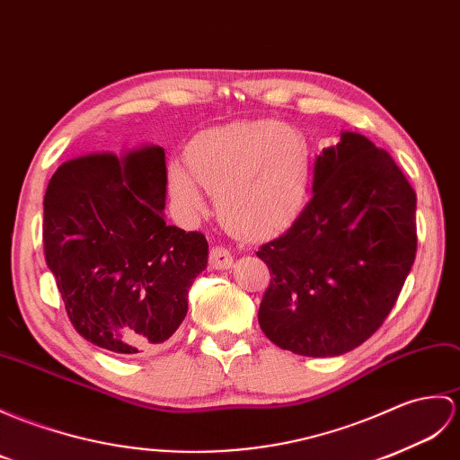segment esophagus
Here are the masks:
<instances>
[{
  "mask_svg": "<svg viewBox=\"0 0 460 460\" xmlns=\"http://www.w3.org/2000/svg\"><path fill=\"white\" fill-rule=\"evenodd\" d=\"M233 264V254L227 247H223V244H216V247H211L209 251V266L216 270H223V269H229Z\"/></svg>",
  "mask_w": 460,
  "mask_h": 460,
  "instance_id": "obj_1",
  "label": "esophagus"
}]
</instances>
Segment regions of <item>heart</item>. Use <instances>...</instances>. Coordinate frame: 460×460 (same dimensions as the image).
<instances>
[{"label":"heart","mask_w":460,"mask_h":460,"mask_svg":"<svg viewBox=\"0 0 460 460\" xmlns=\"http://www.w3.org/2000/svg\"><path fill=\"white\" fill-rule=\"evenodd\" d=\"M191 172L170 168V188L186 213L206 208L204 186L217 194L221 217L247 233L280 226L300 206L309 172L305 138L276 121L213 127L188 146Z\"/></svg>","instance_id":"obj_1"}]
</instances>
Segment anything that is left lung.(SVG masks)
<instances>
[{
  "instance_id": "1",
  "label": "left lung",
  "mask_w": 460,
  "mask_h": 460,
  "mask_svg": "<svg viewBox=\"0 0 460 460\" xmlns=\"http://www.w3.org/2000/svg\"><path fill=\"white\" fill-rule=\"evenodd\" d=\"M312 190L292 227L256 252L270 272L259 323L280 349L337 357L375 335L398 300L418 251L415 191L358 133L323 148Z\"/></svg>"
}]
</instances>
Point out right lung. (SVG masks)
<instances>
[{
	"label": "right lung",
	"mask_w": 460,
	"mask_h": 460,
	"mask_svg": "<svg viewBox=\"0 0 460 460\" xmlns=\"http://www.w3.org/2000/svg\"><path fill=\"white\" fill-rule=\"evenodd\" d=\"M164 148L88 155L52 174L42 247L70 323L117 355L148 352L174 335L188 292L206 270L204 233L168 226Z\"/></svg>",
	"instance_id": "obj_1"
}]
</instances>
